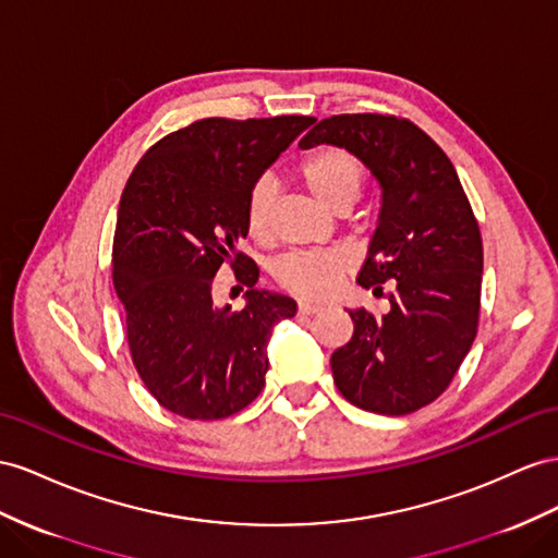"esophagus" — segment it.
Here are the masks:
<instances>
[{
  "mask_svg": "<svg viewBox=\"0 0 558 558\" xmlns=\"http://www.w3.org/2000/svg\"><path fill=\"white\" fill-rule=\"evenodd\" d=\"M299 313H302V316H316V313H323V306L311 304V302H299Z\"/></svg>",
  "mask_w": 558,
  "mask_h": 558,
  "instance_id": "obj_1",
  "label": "esophagus"
}]
</instances>
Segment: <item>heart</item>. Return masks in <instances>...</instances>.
I'll use <instances>...</instances> for the list:
<instances>
[{
  "label": "heart",
  "instance_id": "1",
  "mask_svg": "<svg viewBox=\"0 0 558 558\" xmlns=\"http://www.w3.org/2000/svg\"><path fill=\"white\" fill-rule=\"evenodd\" d=\"M306 189L320 203L332 209H349L361 197L365 185V167L359 157L344 148L327 146L311 153L299 167ZM276 197V181L270 174H262L250 185L245 199V226L252 238H264L270 223V207ZM351 262L339 250H311L290 252L276 262V280L306 299H325L335 294L339 280L347 276Z\"/></svg>",
  "mask_w": 558,
  "mask_h": 558
}]
</instances>
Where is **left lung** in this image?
<instances>
[{"label": "left lung", "mask_w": 558, "mask_h": 558, "mask_svg": "<svg viewBox=\"0 0 558 558\" xmlns=\"http://www.w3.org/2000/svg\"><path fill=\"white\" fill-rule=\"evenodd\" d=\"M347 148L381 189L377 231L359 284L391 311H349L353 337L332 353L337 389L377 415H408L448 389L474 344L483 242L460 177L417 124L393 116L320 120L299 148Z\"/></svg>", "instance_id": "1"}]
</instances>
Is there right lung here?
Here are the masks:
<instances>
[{
	"label": "right lung",
	"instance_id": "add662e5",
	"mask_svg": "<svg viewBox=\"0 0 558 558\" xmlns=\"http://www.w3.org/2000/svg\"><path fill=\"white\" fill-rule=\"evenodd\" d=\"M311 124L304 116L197 120L157 141L124 185L112 282L136 373L174 415L231 417L264 389L270 332L296 302L256 290L259 268L238 240L247 235L250 185ZM223 263L246 284L240 312L210 299Z\"/></svg>",
	"mask_w": 558,
	"mask_h": 558
}]
</instances>
